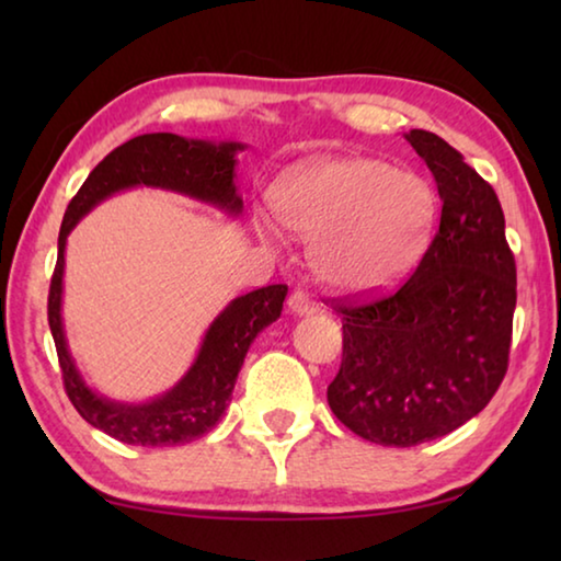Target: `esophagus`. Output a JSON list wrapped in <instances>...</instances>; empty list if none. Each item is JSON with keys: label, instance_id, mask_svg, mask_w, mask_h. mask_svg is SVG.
Segmentation results:
<instances>
[{"label": "esophagus", "instance_id": "1", "mask_svg": "<svg viewBox=\"0 0 561 561\" xmlns=\"http://www.w3.org/2000/svg\"><path fill=\"white\" fill-rule=\"evenodd\" d=\"M287 304H289V309L294 311V314H299V317H304V314H314V311L319 309V304L311 301L304 291H294Z\"/></svg>", "mask_w": 561, "mask_h": 561}]
</instances>
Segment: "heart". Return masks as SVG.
I'll list each match as a JSON object with an SVG mask.
<instances>
[{"label":"heart","mask_w":561,"mask_h":561,"mask_svg":"<svg viewBox=\"0 0 561 561\" xmlns=\"http://www.w3.org/2000/svg\"><path fill=\"white\" fill-rule=\"evenodd\" d=\"M272 210L311 242L317 277L339 291L391 287L421 254L433 225V193L413 173L374 158H314L272 187ZM262 232L270 227L262 222Z\"/></svg>","instance_id":"obj_1"}]
</instances>
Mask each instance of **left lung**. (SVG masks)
<instances>
[{
  "label": "left lung",
  "mask_w": 561,
  "mask_h": 561,
  "mask_svg": "<svg viewBox=\"0 0 561 561\" xmlns=\"http://www.w3.org/2000/svg\"><path fill=\"white\" fill-rule=\"evenodd\" d=\"M405 138L438 183V232L393 294L336 301L344 356L327 391L348 431L396 448L443 438L490 403L507 374L517 304L495 190L435 133Z\"/></svg>",
  "instance_id": "obj_1"
}]
</instances>
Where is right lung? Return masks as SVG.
Wrapping results in <instances>:
<instances>
[{"label": "right lung", "instance_id": "right-lung-1", "mask_svg": "<svg viewBox=\"0 0 561 561\" xmlns=\"http://www.w3.org/2000/svg\"><path fill=\"white\" fill-rule=\"evenodd\" d=\"M242 148V144H210L175 133H146L111 150L66 207L59 230V257L49 287L51 336L69 401L83 421L121 443L170 448L213 431L230 403L247 348L264 327L279 319L287 284H270L227 304L207 329L195 364L168 393L148 403H118L83 383L66 346L61 321L66 237L101 201L136 185L175 190L222 207L230 215H240L242 197L234 185V156Z\"/></svg>", "mask_w": 561, "mask_h": 561}]
</instances>
